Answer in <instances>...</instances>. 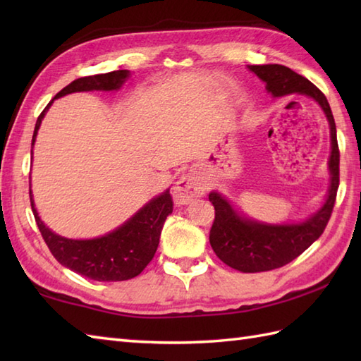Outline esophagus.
<instances>
[{"label":"esophagus","instance_id":"esophagus-1","mask_svg":"<svg viewBox=\"0 0 361 361\" xmlns=\"http://www.w3.org/2000/svg\"><path fill=\"white\" fill-rule=\"evenodd\" d=\"M206 192V185L194 175H183L181 178L175 183L172 195L175 204L183 206L189 204L195 198L204 195Z\"/></svg>","mask_w":361,"mask_h":361}]
</instances>
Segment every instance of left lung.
<instances>
[{
	"mask_svg": "<svg viewBox=\"0 0 361 361\" xmlns=\"http://www.w3.org/2000/svg\"><path fill=\"white\" fill-rule=\"evenodd\" d=\"M250 70L267 83L268 93L274 97L305 94L319 104L331 127L332 152L329 158L331 186L324 204L302 224L265 225L240 216L228 200L217 192L209 194L216 209V219L209 233L211 247L217 257L228 267L243 273L270 271L287 265L307 250L323 234L332 216L340 185V150L336 141L335 119L326 96L302 78L283 65H251Z\"/></svg>",
	"mask_w": 361,
	"mask_h": 361,
	"instance_id": "8db88e82",
	"label": "left lung"
}]
</instances>
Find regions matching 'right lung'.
I'll return each mask as SVG.
<instances>
[{"label": "right lung", "mask_w": 361, "mask_h": 361, "mask_svg": "<svg viewBox=\"0 0 361 361\" xmlns=\"http://www.w3.org/2000/svg\"><path fill=\"white\" fill-rule=\"evenodd\" d=\"M130 71L119 70L106 74L88 75L80 78L66 85L62 91H59L56 97L75 93V91H113L119 90L122 83L128 78ZM52 101L46 105L37 119L32 145L35 136L40 128L42 119L51 106ZM32 155V150H30ZM30 206L40 229L44 243L48 245L52 256L56 257L63 267L70 268L71 271L85 276L88 279L101 282L127 281L140 274L153 259L159 243L161 229L169 214H172L173 202L169 190L155 197L147 204L137 211L132 219H128L124 225L114 229V231L105 234L97 239L88 240H73L66 237L52 233L49 228L38 217V212L34 206L32 190L29 189Z\"/></svg>", "instance_id": "1"}]
</instances>
